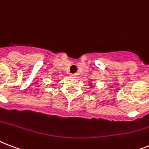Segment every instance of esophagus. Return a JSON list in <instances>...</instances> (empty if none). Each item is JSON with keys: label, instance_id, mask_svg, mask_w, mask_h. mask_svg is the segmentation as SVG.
Instances as JSON below:
<instances>
[{"label": "esophagus", "instance_id": "obj_1", "mask_svg": "<svg viewBox=\"0 0 149 149\" xmlns=\"http://www.w3.org/2000/svg\"><path fill=\"white\" fill-rule=\"evenodd\" d=\"M70 76L72 77H73V78H76V77H77V74H71Z\"/></svg>", "mask_w": 149, "mask_h": 149}]
</instances>
